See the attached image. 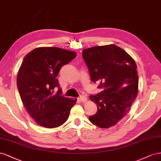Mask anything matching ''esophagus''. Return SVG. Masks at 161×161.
I'll list each match as a JSON object with an SVG mask.
<instances>
[{"label": "esophagus", "instance_id": "1", "mask_svg": "<svg viewBox=\"0 0 161 161\" xmlns=\"http://www.w3.org/2000/svg\"><path fill=\"white\" fill-rule=\"evenodd\" d=\"M79 100L81 101V103H86L87 101V98L85 96H80L79 97Z\"/></svg>", "mask_w": 161, "mask_h": 161}]
</instances>
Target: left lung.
<instances>
[{
  "instance_id": "obj_1",
  "label": "left lung",
  "mask_w": 161,
  "mask_h": 161,
  "mask_svg": "<svg viewBox=\"0 0 161 161\" xmlns=\"http://www.w3.org/2000/svg\"><path fill=\"white\" fill-rule=\"evenodd\" d=\"M91 80L100 82L103 90L90 99L98 111L89 117L100 128L115 125L125 117L138 92V76L135 61L114 44L85 48L82 53Z\"/></svg>"
}]
</instances>
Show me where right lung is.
<instances>
[{
    "label": "right lung",
    "instance_id": "1",
    "mask_svg": "<svg viewBox=\"0 0 161 161\" xmlns=\"http://www.w3.org/2000/svg\"><path fill=\"white\" fill-rule=\"evenodd\" d=\"M76 53L57 47H39L26 54L17 73V85L23 104L39 125L61 126L77 99L61 96L57 76ZM58 86L57 93L54 89Z\"/></svg>",
    "mask_w": 161,
    "mask_h": 161
}]
</instances>
